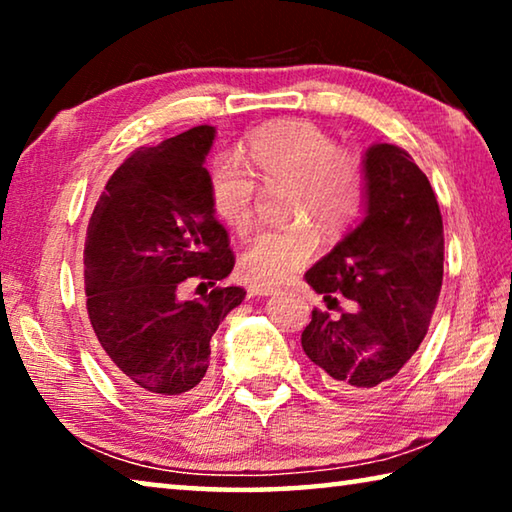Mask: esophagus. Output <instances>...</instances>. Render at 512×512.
<instances>
[{"mask_svg": "<svg viewBox=\"0 0 512 512\" xmlns=\"http://www.w3.org/2000/svg\"><path fill=\"white\" fill-rule=\"evenodd\" d=\"M248 293L253 298H266V296H273L275 289L273 287H266V284H253V287L248 289Z\"/></svg>", "mask_w": 512, "mask_h": 512, "instance_id": "1", "label": "esophagus"}]
</instances>
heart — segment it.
Wrapping results in <instances>:
<instances>
[{
    "instance_id": "obj_1",
    "label": "heart",
    "mask_w": 512,
    "mask_h": 512,
    "mask_svg": "<svg viewBox=\"0 0 512 512\" xmlns=\"http://www.w3.org/2000/svg\"><path fill=\"white\" fill-rule=\"evenodd\" d=\"M241 155H216L207 167V194L214 214L230 230L253 228L257 179L282 189L280 207L289 223L266 228L241 255V273L259 284H280L305 266L323 239L352 228L366 201V164L336 149L334 137L311 121H282L250 133Z\"/></svg>"
}]
</instances>
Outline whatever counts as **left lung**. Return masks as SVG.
I'll return each mask as SVG.
<instances>
[{
	"instance_id": "obj_1",
	"label": "left lung",
	"mask_w": 512,
	"mask_h": 512,
	"mask_svg": "<svg viewBox=\"0 0 512 512\" xmlns=\"http://www.w3.org/2000/svg\"><path fill=\"white\" fill-rule=\"evenodd\" d=\"M366 219L305 280L325 298L354 300L352 311H311L302 350L336 391L386 386L427 334L443 287V216L429 178L404 149L366 151Z\"/></svg>"
}]
</instances>
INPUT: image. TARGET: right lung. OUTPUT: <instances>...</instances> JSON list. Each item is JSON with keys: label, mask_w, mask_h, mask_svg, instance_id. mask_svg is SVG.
I'll return each instance as SVG.
<instances>
[{"label": "right lung", "mask_w": 512, "mask_h": 512, "mask_svg": "<svg viewBox=\"0 0 512 512\" xmlns=\"http://www.w3.org/2000/svg\"><path fill=\"white\" fill-rule=\"evenodd\" d=\"M214 133L194 126L131 153L85 235V307L101 359L121 386L155 404H180L198 391L212 334L246 296L241 287H216L235 253L207 194ZM189 279L215 289L185 301L179 293Z\"/></svg>", "instance_id": "right-lung-1"}]
</instances>
